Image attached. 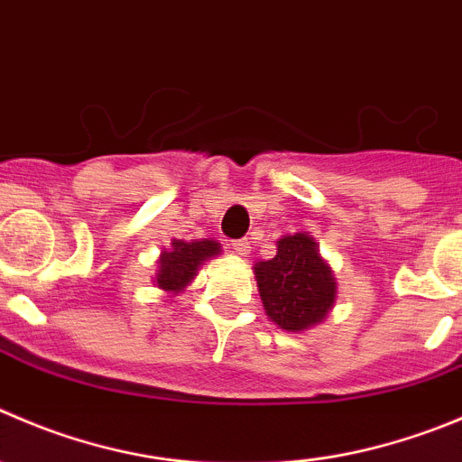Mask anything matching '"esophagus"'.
Returning <instances> with one entry per match:
<instances>
[{
    "label": "esophagus",
    "instance_id": "esophagus-1",
    "mask_svg": "<svg viewBox=\"0 0 462 462\" xmlns=\"http://www.w3.org/2000/svg\"><path fill=\"white\" fill-rule=\"evenodd\" d=\"M231 249H234L238 256H247L249 252H252V243H249V238H243V240H234L231 243Z\"/></svg>",
    "mask_w": 462,
    "mask_h": 462
}]
</instances>
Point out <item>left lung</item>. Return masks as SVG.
<instances>
[{
	"instance_id": "8db88e82",
	"label": "left lung",
	"mask_w": 462,
	"mask_h": 462,
	"mask_svg": "<svg viewBox=\"0 0 462 462\" xmlns=\"http://www.w3.org/2000/svg\"><path fill=\"white\" fill-rule=\"evenodd\" d=\"M254 274L267 318L288 333L322 324L336 306V276L306 231L276 240V256L256 263Z\"/></svg>"
}]
</instances>
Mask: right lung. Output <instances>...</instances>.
I'll return each instance as SVG.
<instances>
[{"label": "right lung", "mask_w": 462, "mask_h": 462, "mask_svg": "<svg viewBox=\"0 0 462 462\" xmlns=\"http://www.w3.org/2000/svg\"><path fill=\"white\" fill-rule=\"evenodd\" d=\"M219 254H222V245L217 240L201 238L186 243V240L174 238L170 249L161 252L158 256L156 274L152 276L153 285L162 292H168L170 297L183 292L192 283L199 267L213 261Z\"/></svg>", "instance_id": "1"}]
</instances>
